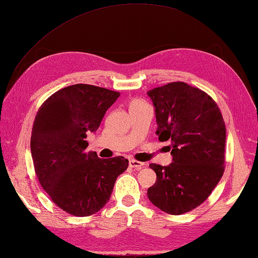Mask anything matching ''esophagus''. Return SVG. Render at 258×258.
Listing matches in <instances>:
<instances>
[{"mask_svg":"<svg viewBox=\"0 0 258 258\" xmlns=\"http://www.w3.org/2000/svg\"><path fill=\"white\" fill-rule=\"evenodd\" d=\"M145 163L144 162H140V161H137V160H130L129 161V167L130 168H134L137 170H140L142 167H144Z\"/></svg>","mask_w":258,"mask_h":258,"instance_id":"34e87169","label":"esophagus"}]
</instances>
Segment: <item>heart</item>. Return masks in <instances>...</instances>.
<instances>
[{"instance_id": "b5f03b06", "label": "heart", "mask_w": 258, "mask_h": 258, "mask_svg": "<svg viewBox=\"0 0 258 258\" xmlns=\"http://www.w3.org/2000/svg\"><path fill=\"white\" fill-rule=\"evenodd\" d=\"M141 104H144V102L140 101V100H134L133 102H131V105H130V106H135V105H141Z\"/></svg>"}]
</instances>
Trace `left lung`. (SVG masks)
I'll return each instance as SVG.
<instances>
[{"mask_svg": "<svg viewBox=\"0 0 258 258\" xmlns=\"http://www.w3.org/2000/svg\"><path fill=\"white\" fill-rule=\"evenodd\" d=\"M160 141H169L172 163H151L157 181L148 199L165 213L180 215L207 200L224 172L226 128L220 108L203 90L174 82L148 91Z\"/></svg>", "mask_w": 258, "mask_h": 258, "instance_id": "8db88e82", "label": "left lung"}]
</instances>
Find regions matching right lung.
Instances as JSON below:
<instances>
[{
	"instance_id": "obj_1",
	"label": "right lung",
	"mask_w": 258,
	"mask_h": 258,
	"mask_svg": "<svg viewBox=\"0 0 258 258\" xmlns=\"http://www.w3.org/2000/svg\"><path fill=\"white\" fill-rule=\"evenodd\" d=\"M120 93L77 84L56 91L34 120L31 151L42 187L57 207L75 216H89L109 201L114 182L129 161L100 159L86 151L89 133L99 124Z\"/></svg>"
}]
</instances>
